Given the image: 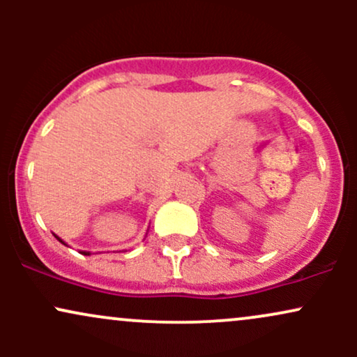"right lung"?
<instances>
[{"mask_svg": "<svg viewBox=\"0 0 357 357\" xmlns=\"http://www.w3.org/2000/svg\"><path fill=\"white\" fill-rule=\"evenodd\" d=\"M60 240V238H59ZM61 241V240H60ZM61 243H63V241H61ZM82 253H84V255H90V253L89 252H82Z\"/></svg>", "mask_w": 357, "mask_h": 357, "instance_id": "right-lung-1", "label": "right lung"}]
</instances>
